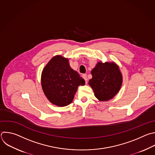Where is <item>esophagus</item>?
Segmentation results:
<instances>
[{
  "label": "esophagus",
  "mask_w": 155,
  "mask_h": 155,
  "mask_svg": "<svg viewBox=\"0 0 155 155\" xmlns=\"http://www.w3.org/2000/svg\"><path fill=\"white\" fill-rule=\"evenodd\" d=\"M82 77H83V78L85 80V83H86H86H87V75H86V74H83V75H82Z\"/></svg>",
  "instance_id": "1"
}]
</instances>
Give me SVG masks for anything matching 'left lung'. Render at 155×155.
Returning a JSON list of instances; mask_svg holds the SVG:
<instances>
[{
    "label": "left lung",
    "mask_w": 155,
    "mask_h": 155,
    "mask_svg": "<svg viewBox=\"0 0 155 155\" xmlns=\"http://www.w3.org/2000/svg\"><path fill=\"white\" fill-rule=\"evenodd\" d=\"M91 74L92 78L89 84L99 100L108 101L120 90L122 76L119 67L114 63H98L91 71Z\"/></svg>",
    "instance_id": "left-lung-1"
}]
</instances>
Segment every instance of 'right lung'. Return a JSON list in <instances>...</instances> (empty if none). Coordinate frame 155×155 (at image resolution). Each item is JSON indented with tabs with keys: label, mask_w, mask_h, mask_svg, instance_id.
I'll list each match as a JSON object with an SVG mask.
<instances>
[{
	"label": "right lung",
	"mask_w": 155,
	"mask_h": 155,
	"mask_svg": "<svg viewBox=\"0 0 155 155\" xmlns=\"http://www.w3.org/2000/svg\"><path fill=\"white\" fill-rule=\"evenodd\" d=\"M84 83V79L70 67L68 59L60 55L51 58L42 71L43 91L49 101L58 107L69 105L78 86Z\"/></svg>",
	"instance_id": "obj_1"
}]
</instances>
